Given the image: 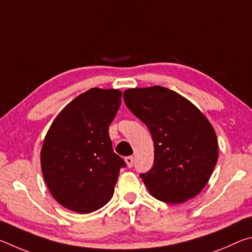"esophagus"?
I'll list each match as a JSON object with an SVG mask.
<instances>
[{
	"mask_svg": "<svg viewBox=\"0 0 252 252\" xmlns=\"http://www.w3.org/2000/svg\"><path fill=\"white\" fill-rule=\"evenodd\" d=\"M126 165L129 168H132V165H133V161H134V159H133V157H126Z\"/></svg>",
	"mask_w": 252,
	"mask_h": 252,
	"instance_id": "34e87169",
	"label": "esophagus"
}]
</instances>
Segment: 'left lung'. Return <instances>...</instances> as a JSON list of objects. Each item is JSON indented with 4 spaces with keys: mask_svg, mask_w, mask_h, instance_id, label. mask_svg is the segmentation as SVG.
Here are the masks:
<instances>
[{
    "mask_svg": "<svg viewBox=\"0 0 252 252\" xmlns=\"http://www.w3.org/2000/svg\"><path fill=\"white\" fill-rule=\"evenodd\" d=\"M123 99L155 143L153 167L140 176L149 192L171 204L201 192L218 161L216 132L201 111L160 85L127 89Z\"/></svg>",
    "mask_w": 252,
    "mask_h": 252,
    "instance_id": "left-lung-1",
    "label": "left lung"
}]
</instances>
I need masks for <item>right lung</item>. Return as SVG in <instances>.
Segmentation results:
<instances>
[{"label":"right lung","instance_id":"1","mask_svg":"<svg viewBox=\"0 0 252 252\" xmlns=\"http://www.w3.org/2000/svg\"><path fill=\"white\" fill-rule=\"evenodd\" d=\"M121 96L114 89H90L60 112L45 135L42 173L53 198L69 210L90 213L112 198L126 167L109 136Z\"/></svg>","mask_w":252,"mask_h":252}]
</instances>
